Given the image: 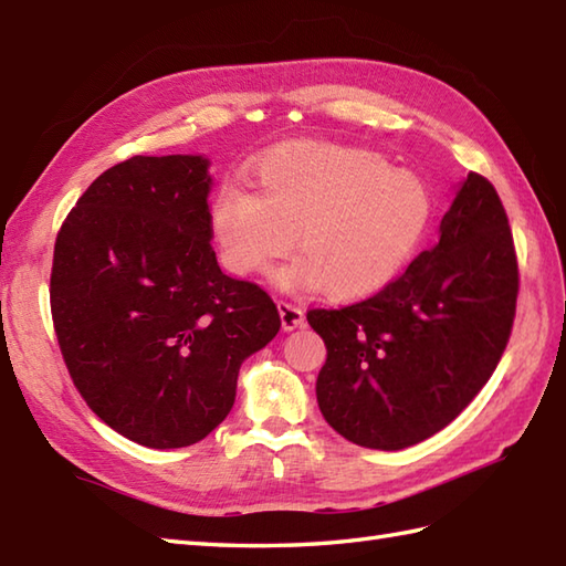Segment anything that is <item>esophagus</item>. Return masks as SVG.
<instances>
[{"label":"esophagus","mask_w":566,"mask_h":566,"mask_svg":"<svg viewBox=\"0 0 566 566\" xmlns=\"http://www.w3.org/2000/svg\"><path fill=\"white\" fill-rule=\"evenodd\" d=\"M276 308H280V318H282V328L284 331H294V328H302L304 326L306 316H304L302 306L286 302V298H280V302H276Z\"/></svg>","instance_id":"esophagus-1"}]
</instances>
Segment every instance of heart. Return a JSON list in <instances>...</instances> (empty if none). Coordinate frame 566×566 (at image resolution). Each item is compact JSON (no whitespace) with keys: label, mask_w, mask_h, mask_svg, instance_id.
<instances>
[{"label":"heart","mask_w":566,"mask_h":566,"mask_svg":"<svg viewBox=\"0 0 566 566\" xmlns=\"http://www.w3.org/2000/svg\"><path fill=\"white\" fill-rule=\"evenodd\" d=\"M255 191L226 182L211 197V233L226 270L264 274L292 248L286 286H318L363 298L389 284L413 255L430 221V195L377 153L292 143L264 155Z\"/></svg>","instance_id":"1"}]
</instances>
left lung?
<instances>
[{"label": "left lung", "instance_id": "left-lung-1", "mask_svg": "<svg viewBox=\"0 0 566 566\" xmlns=\"http://www.w3.org/2000/svg\"><path fill=\"white\" fill-rule=\"evenodd\" d=\"M518 286L506 209L486 177L469 172L436 248L363 302L306 314L328 350L316 381L323 418L371 450L436 436L494 375Z\"/></svg>", "mask_w": 566, "mask_h": 566}]
</instances>
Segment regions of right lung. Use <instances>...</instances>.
<instances>
[{
  "label": "right lung",
  "mask_w": 566,
  "mask_h": 566,
  "mask_svg": "<svg viewBox=\"0 0 566 566\" xmlns=\"http://www.w3.org/2000/svg\"><path fill=\"white\" fill-rule=\"evenodd\" d=\"M209 160L134 155L102 172L55 238L51 314L70 379L106 426L155 450L231 413L243 359L280 333L260 284L221 272Z\"/></svg>",
  "instance_id": "obj_1"
}]
</instances>
